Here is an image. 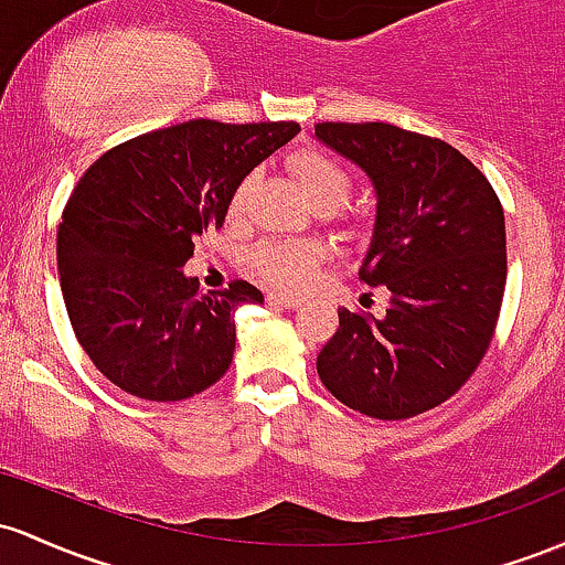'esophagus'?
Returning <instances> with one entry per match:
<instances>
[{
	"label": "esophagus",
	"instance_id": "obj_1",
	"mask_svg": "<svg viewBox=\"0 0 565 565\" xmlns=\"http://www.w3.org/2000/svg\"><path fill=\"white\" fill-rule=\"evenodd\" d=\"M266 301L275 303V307H282V309H299V307H301V299H299V296L269 294V296H266Z\"/></svg>",
	"mask_w": 565,
	"mask_h": 565
}]
</instances>
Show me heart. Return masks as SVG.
Listing matches in <instances>:
<instances>
[{"label": "heart", "mask_w": 565, "mask_h": 565, "mask_svg": "<svg viewBox=\"0 0 565 565\" xmlns=\"http://www.w3.org/2000/svg\"><path fill=\"white\" fill-rule=\"evenodd\" d=\"M290 173L299 181L301 192L315 207H335L350 194L352 179L341 162L328 157L326 151L299 149L288 157ZM250 175L234 186L230 198V218H237L248 198ZM322 248L317 243H301V239H285V243H264L250 253V269L256 277L271 288L296 290L312 277L315 266L320 264Z\"/></svg>", "instance_id": "obj_1"}]
</instances>
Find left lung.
<instances>
[{"mask_svg":"<svg viewBox=\"0 0 565 565\" xmlns=\"http://www.w3.org/2000/svg\"><path fill=\"white\" fill-rule=\"evenodd\" d=\"M315 138L367 175L376 215L360 280L384 317L339 312L317 354L326 390L371 419L446 403L491 344L507 282L504 211L465 154L386 122H320Z\"/></svg>","mask_w":565,"mask_h":565,"instance_id":"8db88e82","label":"left lung"}]
</instances>
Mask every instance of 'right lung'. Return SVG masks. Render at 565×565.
Here are the masks:
<instances>
[{
	"label": "right lung",
	"mask_w": 565,
	"mask_h": 565,
	"mask_svg": "<svg viewBox=\"0 0 565 565\" xmlns=\"http://www.w3.org/2000/svg\"><path fill=\"white\" fill-rule=\"evenodd\" d=\"M301 128L192 119L114 146L74 186L58 226L63 303L93 365L132 397L186 401L234 358V309L264 303L237 280L200 294L181 266L224 226L239 181Z\"/></svg>",
	"instance_id": "obj_1"
}]
</instances>
